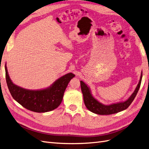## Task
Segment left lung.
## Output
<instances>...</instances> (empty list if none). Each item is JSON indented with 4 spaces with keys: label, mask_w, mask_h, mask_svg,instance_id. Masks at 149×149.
Instances as JSON below:
<instances>
[{
    "label": "left lung",
    "mask_w": 149,
    "mask_h": 149,
    "mask_svg": "<svg viewBox=\"0 0 149 149\" xmlns=\"http://www.w3.org/2000/svg\"><path fill=\"white\" fill-rule=\"evenodd\" d=\"M142 78V72L141 74V78L137 86L136 89L127 100L122 102L111 104L109 105L103 104L102 103L98 101L95 97H94L91 93V91L89 87L83 81H80L81 88L83 95L84 102L87 109L91 112L100 115H109L119 112L123 111L130 105V104L134 101L138 93L139 89L141 86V81Z\"/></svg>",
    "instance_id": "8db88e82"
}]
</instances>
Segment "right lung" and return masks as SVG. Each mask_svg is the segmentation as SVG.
<instances>
[{
    "label": "right lung",
    "mask_w": 149,
    "mask_h": 149,
    "mask_svg": "<svg viewBox=\"0 0 149 149\" xmlns=\"http://www.w3.org/2000/svg\"><path fill=\"white\" fill-rule=\"evenodd\" d=\"M5 69L7 84L13 98L26 109L35 112H46L56 109L61 103L68 84L75 76L72 73H68L47 88L30 90L13 83L6 64Z\"/></svg>",
    "instance_id": "obj_1"
}]
</instances>
